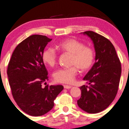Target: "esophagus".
Masks as SVG:
<instances>
[{
    "instance_id": "34e87169",
    "label": "esophagus",
    "mask_w": 129,
    "mask_h": 129,
    "mask_svg": "<svg viewBox=\"0 0 129 129\" xmlns=\"http://www.w3.org/2000/svg\"><path fill=\"white\" fill-rule=\"evenodd\" d=\"M63 87H64V89H71V88H72V86H71V85H63Z\"/></svg>"
}]
</instances>
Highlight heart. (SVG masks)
<instances>
[{"mask_svg":"<svg viewBox=\"0 0 129 129\" xmlns=\"http://www.w3.org/2000/svg\"><path fill=\"white\" fill-rule=\"evenodd\" d=\"M59 50L71 54V65L72 67L60 69L54 73V79L57 82L63 84H71L77 74L78 68L81 71L89 70L94 60V51L89 46L74 39H67L57 45ZM42 60L50 67L55 66L57 60V54L55 49L48 47L44 50Z\"/></svg>","mask_w":129,"mask_h":129,"instance_id":"obj_1","label":"heart"}]
</instances>
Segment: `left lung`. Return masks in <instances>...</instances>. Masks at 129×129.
<instances>
[{
    "mask_svg": "<svg viewBox=\"0 0 129 129\" xmlns=\"http://www.w3.org/2000/svg\"><path fill=\"white\" fill-rule=\"evenodd\" d=\"M92 40L95 52V62L83 80L78 106L90 114L102 112L113 102L117 93L121 75V63L110 40L93 31L82 32Z\"/></svg>",
    "mask_w": 129,
    "mask_h": 129,
    "instance_id": "8db88e82",
    "label": "left lung"
}]
</instances>
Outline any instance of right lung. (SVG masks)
I'll use <instances>...</instances> for the list:
<instances>
[{
    "label": "right lung",
    "instance_id": "right-lung-1",
    "mask_svg": "<svg viewBox=\"0 0 129 129\" xmlns=\"http://www.w3.org/2000/svg\"><path fill=\"white\" fill-rule=\"evenodd\" d=\"M51 40L41 35L27 37L16 47L9 63L7 76L13 97L18 106L32 116L50 111L63 89L61 85L42 87L49 80L42 54Z\"/></svg>",
    "mask_w": 129,
    "mask_h": 129
}]
</instances>
